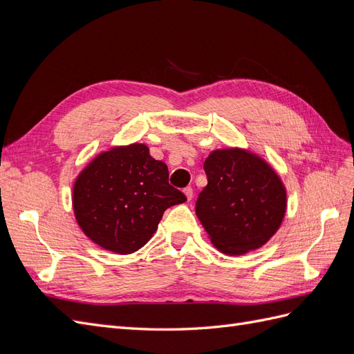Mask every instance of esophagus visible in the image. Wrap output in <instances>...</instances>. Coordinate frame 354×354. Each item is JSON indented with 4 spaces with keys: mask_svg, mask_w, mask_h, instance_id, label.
Masks as SVG:
<instances>
[{
    "mask_svg": "<svg viewBox=\"0 0 354 354\" xmlns=\"http://www.w3.org/2000/svg\"><path fill=\"white\" fill-rule=\"evenodd\" d=\"M183 192H185V195H186L187 201L190 202V201H192V198H194V189H192V187H186Z\"/></svg>",
    "mask_w": 354,
    "mask_h": 354,
    "instance_id": "1",
    "label": "esophagus"
}]
</instances>
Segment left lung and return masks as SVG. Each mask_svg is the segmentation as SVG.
Returning <instances> with one entry per match:
<instances>
[{
	"label": "left lung",
	"mask_w": 354,
	"mask_h": 354,
	"mask_svg": "<svg viewBox=\"0 0 354 354\" xmlns=\"http://www.w3.org/2000/svg\"><path fill=\"white\" fill-rule=\"evenodd\" d=\"M208 185L196 216L211 243L227 255L260 248L281 227L286 189L270 164L246 149L212 151L203 162Z\"/></svg>",
	"instance_id": "8db88e82"
}]
</instances>
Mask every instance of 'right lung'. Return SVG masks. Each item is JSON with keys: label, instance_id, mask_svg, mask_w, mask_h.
Returning a JSON list of instances; mask_svg holds the SVG:
<instances>
[{"label": "right lung", "instance_id": "obj_1", "mask_svg": "<svg viewBox=\"0 0 354 354\" xmlns=\"http://www.w3.org/2000/svg\"><path fill=\"white\" fill-rule=\"evenodd\" d=\"M186 196L168 183V167L142 143L115 146L95 156L73 183L78 226L95 245L133 254L158 229L164 211Z\"/></svg>", "mask_w": 354, "mask_h": 354}]
</instances>
